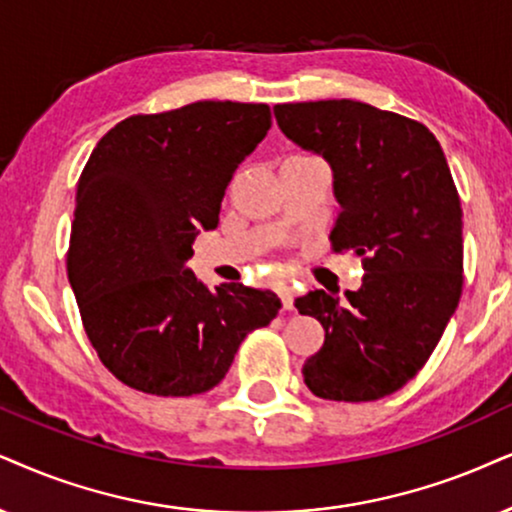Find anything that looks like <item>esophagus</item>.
Listing matches in <instances>:
<instances>
[{"label": "esophagus", "instance_id": "obj_1", "mask_svg": "<svg viewBox=\"0 0 512 512\" xmlns=\"http://www.w3.org/2000/svg\"><path fill=\"white\" fill-rule=\"evenodd\" d=\"M278 295H281V300H283V309H288V312H293V304H295V290H293V286H288V283H281V286H278Z\"/></svg>", "mask_w": 512, "mask_h": 512}]
</instances>
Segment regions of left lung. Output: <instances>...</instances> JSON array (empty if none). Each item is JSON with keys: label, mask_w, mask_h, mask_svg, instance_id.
<instances>
[{"label": "left lung", "mask_w": 512, "mask_h": 512, "mask_svg": "<svg viewBox=\"0 0 512 512\" xmlns=\"http://www.w3.org/2000/svg\"><path fill=\"white\" fill-rule=\"evenodd\" d=\"M274 115L331 163L342 208L331 245L364 267L347 302L326 290L295 300L326 331L304 383L331 401L387 397L425 366L463 293V210L442 146L423 122L352 99L278 103Z\"/></svg>", "instance_id": "1"}]
</instances>
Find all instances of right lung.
<instances>
[{
	"mask_svg": "<svg viewBox=\"0 0 512 512\" xmlns=\"http://www.w3.org/2000/svg\"><path fill=\"white\" fill-rule=\"evenodd\" d=\"M271 127L267 103L198 101L103 134L77 181L68 281L101 364L132 390L191 397L219 385L245 335L269 326L271 290H210L186 260Z\"/></svg>",
	"mask_w": 512,
	"mask_h": 512,
	"instance_id": "right-lung-1",
	"label": "right lung"
}]
</instances>
